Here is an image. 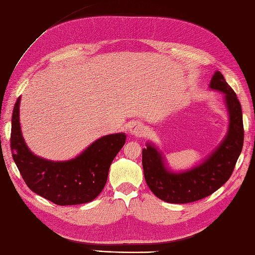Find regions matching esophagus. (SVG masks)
I'll use <instances>...</instances> for the list:
<instances>
[{
    "mask_svg": "<svg viewBox=\"0 0 255 255\" xmlns=\"http://www.w3.org/2000/svg\"><path fill=\"white\" fill-rule=\"evenodd\" d=\"M144 126L139 121H135L129 127V133L135 136H141L144 134Z\"/></svg>",
    "mask_w": 255,
    "mask_h": 255,
    "instance_id": "34e87169",
    "label": "esophagus"
}]
</instances>
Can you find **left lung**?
I'll return each mask as SVG.
<instances>
[{
    "mask_svg": "<svg viewBox=\"0 0 255 255\" xmlns=\"http://www.w3.org/2000/svg\"><path fill=\"white\" fill-rule=\"evenodd\" d=\"M209 89L223 93L229 128L222 141L205 159L187 170H171L162 151L147 142L142 149L143 175L149 189L164 202L187 204L207 197L229 180L244 146L242 106L236 93L217 71Z\"/></svg>",
    "mask_w": 255,
    "mask_h": 255,
    "instance_id": "8db88e82",
    "label": "left lung"
}]
</instances>
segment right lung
I'll list each match as a JSON object with an SVG mask.
<instances>
[{
	"label": "right lung",
	"mask_w": 255,
	"mask_h": 255,
	"mask_svg": "<svg viewBox=\"0 0 255 255\" xmlns=\"http://www.w3.org/2000/svg\"><path fill=\"white\" fill-rule=\"evenodd\" d=\"M19 96L11 118L12 159L34 193L60 206L92 202L104 189L111 164L125 146L126 133L100 137L80 154L67 161L43 159L26 146L20 128Z\"/></svg>",
	"instance_id": "add662e5"
}]
</instances>
